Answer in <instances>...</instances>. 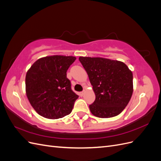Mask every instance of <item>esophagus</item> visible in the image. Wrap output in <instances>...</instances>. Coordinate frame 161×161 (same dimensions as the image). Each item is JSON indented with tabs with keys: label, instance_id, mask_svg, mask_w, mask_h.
Here are the masks:
<instances>
[{
	"label": "esophagus",
	"instance_id": "obj_1",
	"mask_svg": "<svg viewBox=\"0 0 161 161\" xmlns=\"http://www.w3.org/2000/svg\"><path fill=\"white\" fill-rule=\"evenodd\" d=\"M85 91L84 90V91H82V92H80V96H83L85 95Z\"/></svg>",
	"mask_w": 161,
	"mask_h": 161
}]
</instances>
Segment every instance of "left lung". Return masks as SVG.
I'll list each match as a JSON object with an SVG mask.
<instances>
[{
	"label": "left lung",
	"instance_id": "1",
	"mask_svg": "<svg viewBox=\"0 0 161 161\" xmlns=\"http://www.w3.org/2000/svg\"><path fill=\"white\" fill-rule=\"evenodd\" d=\"M95 94L89 105L92 115L109 118L119 115L131 99L133 75L124 62L103 58L80 57Z\"/></svg>",
	"mask_w": 161,
	"mask_h": 161
}]
</instances>
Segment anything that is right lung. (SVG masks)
<instances>
[{
  "label": "right lung",
  "mask_w": 161,
  "mask_h": 161,
  "mask_svg": "<svg viewBox=\"0 0 161 161\" xmlns=\"http://www.w3.org/2000/svg\"><path fill=\"white\" fill-rule=\"evenodd\" d=\"M75 60L58 55L42 58L27 71V97L39 115L58 119L71 113L79 95L72 90L66 72Z\"/></svg>",
  "instance_id": "right-lung-1"
}]
</instances>
